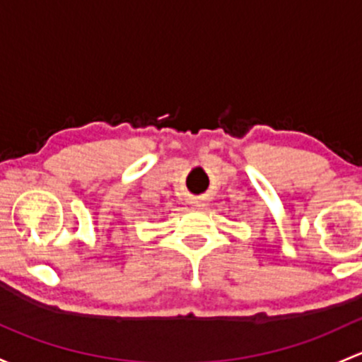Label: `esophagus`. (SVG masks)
<instances>
[{
    "mask_svg": "<svg viewBox=\"0 0 362 362\" xmlns=\"http://www.w3.org/2000/svg\"><path fill=\"white\" fill-rule=\"evenodd\" d=\"M191 204H192V206H196V208H201V206H203V201H201V199H192Z\"/></svg>",
    "mask_w": 362,
    "mask_h": 362,
    "instance_id": "34e87169",
    "label": "esophagus"
}]
</instances>
